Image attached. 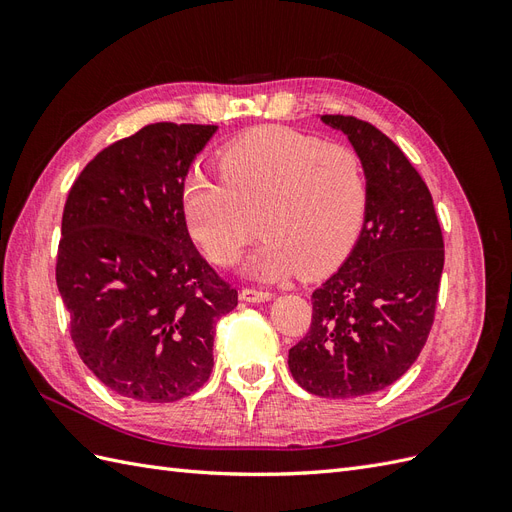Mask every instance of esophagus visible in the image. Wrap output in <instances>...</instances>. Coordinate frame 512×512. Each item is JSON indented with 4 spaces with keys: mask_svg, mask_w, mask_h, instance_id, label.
I'll return each instance as SVG.
<instances>
[{
    "mask_svg": "<svg viewBox=\"0 0 512 512\" xmlns=\"http://www.w3.org/2000/svg\"><path fill=\"white\" fill-rule=\"evenodd\" d=\"M239 297L245 303H262V301H271L273 294L267 290H258V288H243Z\"/></svg>",
    "mask_w": 512,
    "mask_h": 512,
    "instance_id": "obj_1",
    "label": "esophagus"
}]
</instances>
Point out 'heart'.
I'll use <instances>...</instances> for the list:
<instances>
[{"instance_id": "obj_1", "label": "heart", "mask_w": 512, "mask_h": 512, "mask_svg": "<svg viewBox=\"0 0 512 512\" xmlns=\"http://www.w3.org/2000/svg\"><path fill=\"white\" fill-rule=\"evenodd\" d=\"M222 177L194 170L181 185L190 237L230 267L260 230L267 239L245 271L277 280L337 267L365 226L369 185L359 153L284 128H260L222 149Z\"/></svg>"}]
</instances>
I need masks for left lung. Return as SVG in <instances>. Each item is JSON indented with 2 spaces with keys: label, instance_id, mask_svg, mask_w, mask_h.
<instances>
[{
  "label": "left lung",
  "instance_id": "1",
  "mask_svg": "<svg viewBox=\"0 0 512 512\" xmlns=\"http://www.w3.org/2000/svg\"><path fill=\"white\" fill-rule=\"evenodd\" d=\"M363 160L369 205L361 237L312 292V327L288 352L307 393L361 397L397 382L421 354L436 314L444 241L425 181L367 121L320 115Z\"/></svg>",
  "mask_w": 512,
  "mask_h": 512
}]
</instances>
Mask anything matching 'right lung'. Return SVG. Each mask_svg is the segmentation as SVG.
I'll return each instance as SVG.
<instances>
[{
    "label": "right lung",
    "mask_w": 512,
    "mask_h": 512,
    "mask_svg": "<svg viewBox=\"0 0 512 512\" xmlns=\"http://www.w3.org/2000/svg\"><path fill=\"white\" fill-rule=\"evenodd\" d=\"M215 132L151 123L102 149L68 194L57 288L76 352L121 397L168 404L196 393L211 376L215 322L237 307L179 200Z\"/></svg>",
    "instance_id": "obj_1"
}]
</instances>
